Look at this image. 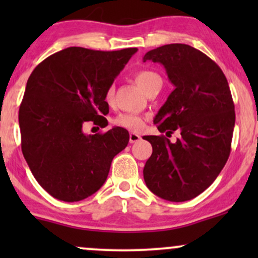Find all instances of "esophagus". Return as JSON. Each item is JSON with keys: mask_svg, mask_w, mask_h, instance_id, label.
Returning a JSON list of instances; mask_svg holds the SVG:
<instances>
[{"mask_svg": "<svg viewBox=\"0 0 258 258\" xmlns=\"http://www.w3.org/2000/svg\"><path fill=\"white\" fill-rule=\"evenodd\" d=\"M141 141V136L138 133L131 132L130 133V143H137V142Z\"/></svg>", "mask_w": 258, "mask_h": 258, "instance_id": "esophagus-1", "label": "esophagus"}]
</instances>
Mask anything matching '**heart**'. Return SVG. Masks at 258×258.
Wrapping results in <instances>:
<instances>
[{"mask_svg":"<svg viewBox=\"0 0 258 258\" xmlns=\"http://www.w3.org/2000/svg\"><path fill=\"white\" fill-rule=\"evenodd\" d=\"M135 80L137 85L142 88L144 92L149 90L155 82H160L161 79L156 73L150 72V70H141V72L136 73ZM105 102L110 104L114 98V88L109 87L105 92ZM112 122L116 126L123 127V128L132 130V131H138L144 125V119L138 114H133V112H121L115 117Z\"/></svg>","mask_w":258,"mask_h":258,"instance_id":"b5f03b06","label":"heart"}]
</instances>
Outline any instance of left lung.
Instances as JSON below:
<instances>
[{
	"label": "left lung",
	"mask_w": 258,
	"mask_h": 258,
	"mask_svg": "<svg viewBox=\"0 0 258 258\" xmlns=\"http://www.w3.org/2000/svg\"><path fill=\"white\" fill-rule=\"evenodd\" d=\"M147 60L164 65L174 86L154 123L166 136H180L174 143L165 136H144L153 147L144 180L161 199L190 200L214 183L229 158L235 125L232 93L221 68L188 44L158 47L146 53Z\"/></svg>",
	"instance_id": "obj_1"
}]
</instances>
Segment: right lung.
I'll use <instances>...</instances> for the list:
<instances>
[{
    "instance_id": "1",
    "label": "right lung",
    "mask_w": 258,
    "mask_h": 258,
    "mask_svg": "<svg viewBox=\"0 0 258 258\" xmlns=\"http://www.w3.org/2000/svg\"><path fill=\"white\" fill-rule=\"evenodd\" d=\"M137 51L69 47L31 73L19 108L22 152L35 178L55 199L74 203L96 193L114 156L128 144L122 127L86 135L82 126L108 123L105 92Z\"/></svg>"
}]
</instances>
